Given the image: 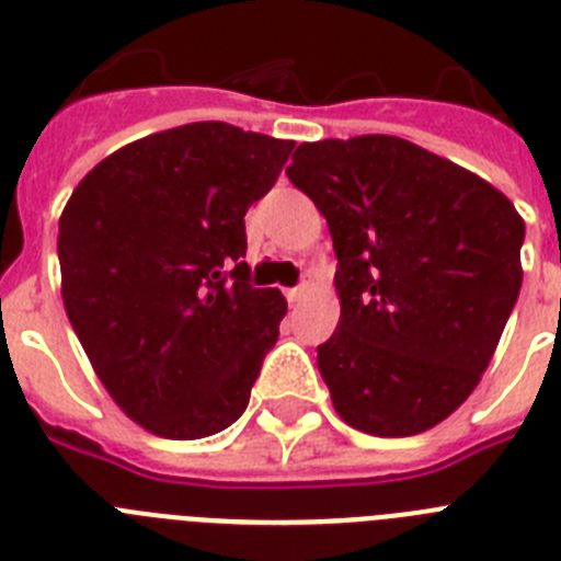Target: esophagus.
I'll return each instance as SVG.
<instances>
[{
    "label": "esophagus",
    "mask_w": 561,
    "mask_h": 561,
    "mask_svg": "<svg viewBox=\"0 0 561 561\" xmlns=\"http://www.w3.org/2000/svg\"><path fill=\"white\" fill-rule=\"evenodd\" d=\"M306 295H309V284L295 286V289H286V300H289V306H297Z\"/></svg>",
    "instance_id": "obj_1"
}]
</instances>
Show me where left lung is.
I'll return each instance as SVG.
<instances>
[{
    "mask_svg": "<svg viewBox=\"0 0 561 561\" xmlns=\"http://www.w3.org/2000/svg\"><path fill=\"white\" fill-rule=\"evenodd\" d=\"M286 173L340 261V325L317 348L334 410L381 438L440 424L517 304L523 216L478 173L390 134L300 142Z\"/></svg>",
    "mask_w": 561,
    "mask_h": 561,
    "instance_id": "obj_1",
    "label": "left lung"
}]
</instances>
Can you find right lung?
I'll list each match as a JSON object with an SVG mask.
<instances>
[{
  "label": "right lung",
  "mask_w": 561,
  "mask_h": 561,
  "mask_svg": "<svg viewBox=\"0 0 561 561\" xmlns=\"http://www.w3.org/2000/svg\"><path fill=\"white\" fill-rule=\"evenodd\" d=\"M291 148L187 123L117 148L69 196L64 309L114 404L148 433L207 438L247 410L286 297L247 284L244 216Z\"/></svg>",
  "instance_id": "right-lung-1"
}]
</instances>
